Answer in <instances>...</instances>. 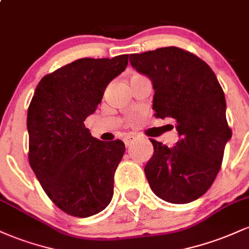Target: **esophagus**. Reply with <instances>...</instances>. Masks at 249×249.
I'll use <instances>...</instances> for the list:
<instances>
[{"label": "esophagus", "mask_w": 249, "mask_h": 249, "mask_svg": "<svg viewBox=\"0 0 249 249\" xmlns=\"http://www.w3.org/2000/svg\"><path fill=\"white\" fill-rule=\"evenodd\" d=\"M136 139H137L136 136H133V134H128V136L124 137V142H125V145H126V146H130V145L133 144V142L136 141Z\"/></svg>", "instance_id": "1"}]
</instances>
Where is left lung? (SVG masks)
Returning a JSON list of instances; mask_svg holds the SVG:
<instances>
[{
	"label": "left lung",
	"mask_w": 249,
	"mask_h": 249,
	"mask_svg": "<svg viewBox=\"0 0 249 249\" xmlns=\"http://www.w3.org/2000/svg\"><path fill=\"white\" fill-rule=\"evenodd\" d=\"M130 63L152 82L154 116L173 118L180 138L173 147L150 139L151 190L171 204L194 201L213 184L232 138L224 91L207 63L180 48L131 53Z\"/></svg>",
	"instance_id": "1"
}]
</instances>
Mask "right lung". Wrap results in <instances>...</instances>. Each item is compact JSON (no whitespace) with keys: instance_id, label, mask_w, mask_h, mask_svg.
<instances>
[{"instance_id":"add662e5","label":"right lung","mask_w":249,"mask_h":249,"mask_svg":"<svg viewBox=\"0 0 249 249\" xmlns=\"http://www.w3.org/2000/svg\"><path fill=\"white\" fill-rule=\"evenodd\" d=\"M127 62L128 55L77 59L43 77L30 102L29 164L51 201L69 215H95L112 199L125 145L98 141L84 121Z\"/></svg>"}]
</instances>
